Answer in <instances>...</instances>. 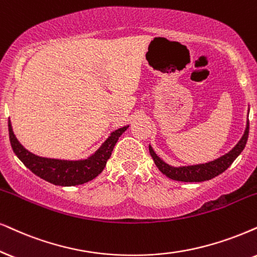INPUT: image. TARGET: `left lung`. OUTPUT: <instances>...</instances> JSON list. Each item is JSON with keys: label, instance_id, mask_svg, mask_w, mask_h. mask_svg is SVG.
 Wrapping results in <instances>:
<instances>
[{"label": "left lung", "instance_id": "left-lung-1", "mask_svg": "<svg viewBox=\"0 0 257 257\" xmlns=\"http://www.w3.org/2000/svg\"><path fill=\"white\" fill-rule=\"evenodd\" d=\"M249 135V121H246L245 131L243 133L241 140L237 142L235 147L231 151L222 155L215 160L205 162V164H198V165H190V166H171L167 162H165L162 159L159 157L152 146L149 145V153L151 157L154 160L155 165L159 168L161 173H164L170 179L177 181H184V183H200V181L210 180L212 178L217 177L220 173L228 168L230 165L235 161V159L241 154L243 149L245 147L246 140Z\"/></svg>", "mask_w": 257, "mask_h": 257}]
</instances>
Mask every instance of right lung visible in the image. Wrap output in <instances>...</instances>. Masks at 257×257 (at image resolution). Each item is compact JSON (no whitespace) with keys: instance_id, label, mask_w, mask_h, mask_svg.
I'll return each instance as SVG.
<instances>
[{"instance_id":"obj_1","label":"right lung","mask_w":257,"mask_h":257,"mask_svg":"<svg viewBox=\"0 0 257 257\" xmlns=\"http://www.w3.org/2000/svg\"><path fill=\"white\" fill-rule=\"evenodd\" d=\"M129 125L116 129L103 142L97 151L86 159L80 160H60V159L42 158L27 151L22 146L13 132L11 119L8 121L9 140L15 155L24 162L35 175L48 183L58 186H76L95 179L104 170L106 161L111 157L112 149L119 136L126 131Z\"/></svg>"}]
</instances>
